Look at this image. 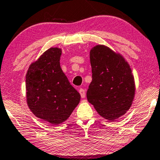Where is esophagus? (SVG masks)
<instances>
[{
	"mask_svg": "<svg viewBox=\"0 0 160 160\" xmlns=\"http://www.w3.org/2000/svg\"><path fill=\"white\" fill-rule=\"evenodd\" d=\"M78 92L81 94V98H85V91L83 88H80L78 90Z\"/></svg>",
	"mask_w": 160,
	"mask_h": 160,
	"instance_id": "obj_1",
	"label": "esophagus"
}]
</instances>
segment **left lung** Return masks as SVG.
<instances>
[{"label":"left lung","mask_w":160,"mask_h":160,"mask_svg":"<svg viewBox=\"0 0 160 160\" xmlns=\"http://www.w3.org/2000/svg\"><path fill=\"white\" fill-rule=\"evenodd\" d=\"M92 81L87 98L97 112L112 122L130 109L135 94L132 69L119 53L107 46L96 45L90 51Z\"/></svg>","instance_id":"8db88e82"}]
</instances>
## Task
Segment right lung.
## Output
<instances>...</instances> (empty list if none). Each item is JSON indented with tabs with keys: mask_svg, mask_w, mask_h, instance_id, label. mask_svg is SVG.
Returning <instances> with one entry per match:
<instances>
[{
	"mask_svg": "<svg viewBox=\"0 0 160 160\" xmlns=\"http://www.w3.org/2000/svg\"><path fill=\"white\" fill-rule=\"evenodd\" d=\"M60 48H51L27 71V104L32 113L52 125L65 122L79 103V93L60 67Z\"/></svg>",
	"mask_w": 160,
	"mask_h": 160,
	"instance_id": "1",
	"label": "right lung"
}]
</instances>
